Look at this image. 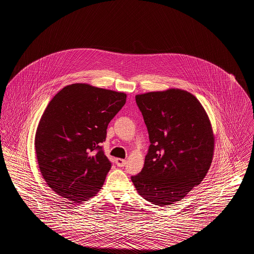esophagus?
I'll return each instance as SVG.
<instances>
[{"label":"esophagus","mask_w":254,"mask_h":254,"mask_svg":"<svg viewBox=\"0 0 254 254\" xmlns=\"http://www.w3.org/2000/svg\"><path fill=\"white\" fill-rule=\"evenodd\" d=\"M115 163H116V165L119 167V168H123V167H125V165H126V160H124V159H120V158H117L116 160H115Z\"/></svg>","instance_id":"obj_1"}]
</instances>
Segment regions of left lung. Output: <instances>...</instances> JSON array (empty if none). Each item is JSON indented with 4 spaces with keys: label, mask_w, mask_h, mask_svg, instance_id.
Here are the masks:
<instances>
[{
    "label": "left lung",
    "mask_w": 254,
    "mask_h": 254,
    "mask_svg": "<svg viewBox=\"0 0 254 254\" xmlns=\"http://www.w3.org/2000/svg\"><path fill=\"white\" fill-rule=\"evenodd\" d=\"M150 145L142 171L131 176L136 190L153 205L182 200L210 168L214 135L205 109L179 88L135 96Z\"/></svg>",
    "instance_id": "obj_1"
}]
</instances>
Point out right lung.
I'll return each instance as SVG.
<instances>
[{
  "mask_svg": "<svg viewBox=\"0 0 254 254\" xmlns=\"http://www.w3.org/2000/svg\"><path fill=\"white\" fill-rule=\"evenodd\" d=\"M127 94L87 84L64 86L45 109L35 135L38 166L53 191L80 204L95 196L111 163L100 145Z\"/></svg>",
  "mask_w": 254,
  "mask_h": 254,
  "instance_id": "add662e5",
  "label": "right lung"
}]
</instances>
